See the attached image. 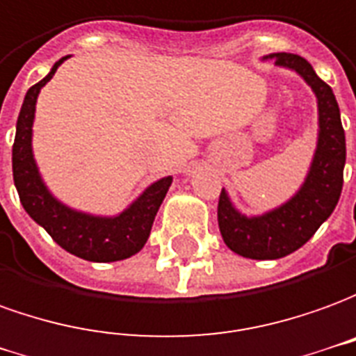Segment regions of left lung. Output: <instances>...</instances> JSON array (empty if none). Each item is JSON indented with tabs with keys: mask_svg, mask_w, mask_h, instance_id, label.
<instances>
[{
	"mask_svg": "<svg viewBox=\"0 0 356 356\" xmlns=\"http://www.w3.org/2000/svg\"><path fill=\"white\" fill-rule=\"evenodd\" d=\"M276 65L297 70L318 99L320 134L311 172L303 188L286 205L263 216L247 218L232 207L226 191L218 197V228L234 253L270 261L303 247L334 213L343 188L345 130L332 88L316 76L311 63L293 53H274Z\"/></svg>",
	"mask_w": 356,
	"mask_h": 356,
	"instance_id": "left-lung-1",
	"label": "left lung"
}]
</instances>
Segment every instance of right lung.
Segmentation results:
<instances>
[{
  "instance_id": "right-lung-1",
  "label": "right lung",
  "mask_w": 356,
  "mask_h": 356,
  "mask_svg": "<svg viewBox=\"0 0 356 356\" xmlns=\"http://www.w3.org/2000/svg\"><path fill=\"white\" fill-rule=\"evenodd\" d=\"M65 59L67 57L55 63L51 72L26 92L13 143V180L24 211L40 226H44L53 241L59 243L65 251L92 263L122 261L145 245L159 207L172 184V176H166L149 186L128 211L115 218H99L76 213L69 207L61 205L45 190L32 157V122L38 93L51 80L55 70L59 69Z\"/></svg>"
}]
</instances>
